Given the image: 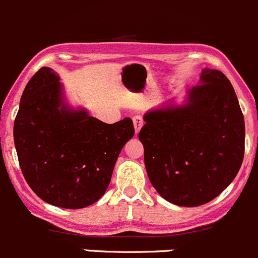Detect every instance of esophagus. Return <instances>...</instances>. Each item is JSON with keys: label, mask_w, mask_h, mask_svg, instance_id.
Listing matches in <instances>:
<instances>
[{"label": "esophagus", "mask_w": 258, "mask_h": 258, "mask_svg": "<svg viewBox=\"0 0 258 258\" xmlns=\"http://www.w3.org/2000/svg\"><path fill=\"white\" fill-rule=\"evenodd\" d=\"M133 123H134V128H135V133H139V130L142 129L143 124H144V120H143V118L140 115H135L134 118H133Z\"/></svg>", "instance_id": "esophagus-1"}]
</instances>
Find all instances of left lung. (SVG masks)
<instances>
[{
  "label": "left lung",
  "instance_id": "8db88e82",
  "mask_svg": "<svg viewBox=\"0 0 258 258\" xmlns=\"http://www.w3.org/2000/svg\"><path fill=\"white\" fill-rule=\"evenodd\" d=\"M144 121L145 169L166 201L195 208L233 181L245 154V120L222 72L204 68L181 104L171 100L148 110Z\"/></svg>",
  "mask_w": 258,
  "mask_h": 258
}]
</instances>
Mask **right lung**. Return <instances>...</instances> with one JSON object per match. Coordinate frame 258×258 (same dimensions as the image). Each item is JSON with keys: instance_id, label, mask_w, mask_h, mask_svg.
I'll list each match as a JSON object with an SVG mask.
<instances>
[{"instance_id": "obj_1", "label": "right lung", "mask_w": 258, "mask_h": 258, "mask_svg": "<svg viewBox=\"0 0 258 258\" xmlns=\"http://www.w3.org/2000/svg\"><path fill=\"white\" fill-rule=\"evenodd\" d=\"M52 68H41L22 93L13 139L26 181L39 199L83 209L107 191L121 149L134 135L130 118L107 124L67 102Z\"/></svg>"}]
</instances>
